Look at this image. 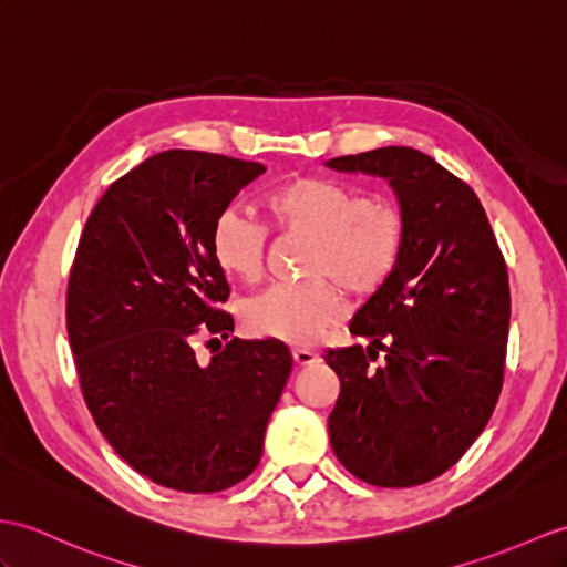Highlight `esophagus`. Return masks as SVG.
<instances>
[{
  "instance_id": "1",
  "label": "esophagus",
  "mask_w": 567,
  "mask_h": 567,
  "mask_svg": "<svg viewBox=\"0 0 567 567\" xmlns=\"http://www.w3.org/2000/svg\"><path fill=\"white\" fill-rule=\"evenodd\" d=\"M317 358H320V355H317L310 349H293L296 365H312V363H317Z\"/></svg>"
}]
</instances>
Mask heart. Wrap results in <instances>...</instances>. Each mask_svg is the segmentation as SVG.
Wrapping results in <instances>:
<instances>
[{"instance_id":"b5f03b06","label":"heart","mask_w":567,"mask_h":567,"mask_svg":"<svg viewBox=\"0 0 567 567\" xmlns=\"http://www.w3.org/2000/svg\"><path fill=\"white\" fill-rule=\"evenodd\" d=\"M271 224L284 236L306 238L298 281H279L245 302V324L259 337L310 343L341 312V291L372 296L392 279L404 252L406 218L392 197L358 195L329 177H293L265 199ZM269 233L238 209H224L212 226V257L236 279L252 284L267 265Z\"/></svg>"}]
</instances>
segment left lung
I'll return each mask as SVG.
<instances>
[{
	"mask_svg": "<svg viewBox=\"0 0 567 567\" xmlns=\"http://www.w3.org/2000/svg\"><path fill=\"white\" fill-rule=\"evenodd\" d=\"M327 165L388 177L406 218L396 271L349 324L368 349L324 353L341 380L329 443L355 478L419 486L462 460L498 404L509 329L505 257L474 189L421 151L384 146Z\"/></svg>",
	"mask_w": 567,
	"mask_h": 567,
	"instance_id": "left-lung-1",
	"label": "left lung"
}]
</instances>
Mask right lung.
Masks as SVG:
<instances>
[{"mask_svg":"<svg viewBox=\"0 0 567 567\" xmlns=\"http://www.w3.org/2000/svg\"><path fill=\"white\" fill-rule=\"evenodd\" d=\"M261 173L163 151L105 189L76 247L66 334L84 402L120 457L165 488L218 493L250 476L291 375L279 339L233 337L209 364L194 353L197 338L233 334L212 226Z\"/></svg>","mask_w":567,"mask_h":567,"instance_id":"right-lung-1","label":"right lung"}]
</instances>
